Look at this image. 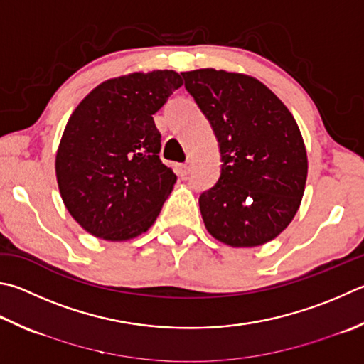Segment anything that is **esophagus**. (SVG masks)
Wrapping results in <instances>:
<instances>
[{
    "label": "esophagus",
    "instance_id": "1",
    "mask_svg": "<svg viewBox=\"0 0 364 364\" xmlns=\"http://www.w3.org/2000/svg\"><path fill=\"white\" fill-rule=\"evenodd\" d=\"M191 171V164H181L180 167H178V173H180L183 178L188 176Z\"/></svg>",
    "mask_w": 364,
    "mask_h": 364
}]
</instances>
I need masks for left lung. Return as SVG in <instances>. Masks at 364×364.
<instances>
[{"instance_id": "8db88e82", "label": "left lung", "mask_w": 364, "mask_h": 364, "mask_svg": "<svg viewBox=\"0 0 364 364\" xmlns=\"http://www.w3.org/2000/svg\"><path fill=\"white\" fill-rule=\"evenodd\" d=\"M213 129L221 175L199 197L205 228L229 247H259L288 228L306 189L307 151L293 114L242 73H181Z\"/></svg>"}]
</instances>
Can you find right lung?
<instances>
[{"instance_id": "right-lung-1", "label": "right lung", "mask_w": 364, "mask_h": 364, "mask_svg": "<svg viewBox=\"0 0 364 364\" xmlns=\"http://www.w3.org/2000/svg\"><path fill=\"white\" fill-rule=\"evenodd\" d=\"M183 79L173 70L108 79L70 116L55 175L70 215L109 242L135 239L153 226L176 183L159 159L157 113Z\"/></svg>"}]
</instances>
